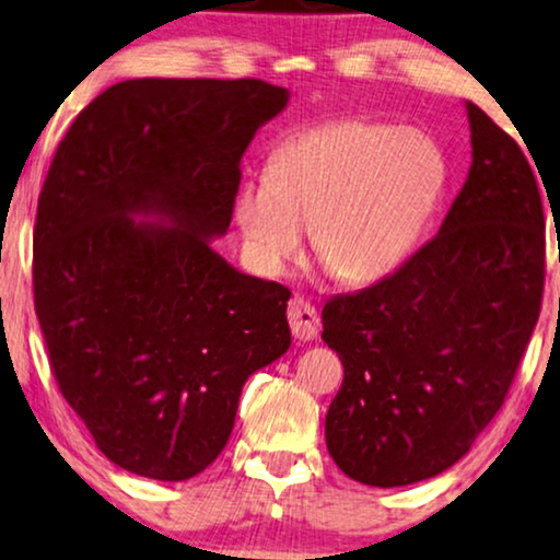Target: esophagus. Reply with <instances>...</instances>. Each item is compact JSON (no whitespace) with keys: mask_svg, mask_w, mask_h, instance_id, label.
Instances as JSON below:
<instances>
[{"mask_svg":"<svg viewBox=\"0 0 560 560\" xmlns=\"http://www.w3.org/2000/svg\"><path fill=\"white\" fill-rule=\"evenodd\" d=\"M288 320H290V328H293L295 339L313 341L318 336V328H320L318 311L313 308L308 301H303V298H293V301H290Z\"/></svg>","mask_w":560,"mask_h":560,"instance_id":"34e87169","label":"esophagus"}]
</instances>
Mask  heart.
I'll return each mask as SVG.
<instances>
[{
	"label": "heart",
	"instance_id": "b5f03b06",
	"mask_svg": "<svg viewBox=\"0 0 560 560\" xmlns=\"http://www.w3.org/2000/svg\"><path fill=\"white\" fill-rule=\"evenodd\" d=\"M448 178L435 137L389 121L343 119L290 135L267 173L242 180L232 211L259 270L282 275L305 249L364 285L395 272L423 236Z\"/></svg>",
	"mask_w": 560,
	"mask_h": 560
}]
</instances>
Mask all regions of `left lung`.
I'll list each match as a JSON object with an SVG mask.
<instances>
[{
    "label": "left lung",
    "mask_w": 560,
    "mask_h": 560,
    "mask_svg": "<svg viewBox=\"0 0 560 560\" xmlns=\"http://www.w3.org/2000/svg\"><path fill=\"white\" fill-rule=\"evenodd\" d=\"M466 114L471 167L439 234L320 313V339L343 364L326 446L370 487L454 466L502 408L540 316L546 219L533 167L477 104Z\"/></svg>",
    "instance_id": "8db88e82"
}]
</instances>
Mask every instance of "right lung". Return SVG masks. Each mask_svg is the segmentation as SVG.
<instances>
[{
  "label": "right lung",
  "instance_id": "1",
  "mask_svg": "<svg viewBox=\"0 0 560 560\" xmlns=\"http://www.w3.org/2000/svg\"><path fill=\"white\" fill-rule=\"evenodd\" d=\"M288 98L257 79L121 81L52 158L35 313L60 393L137 477L183 481L217 462L244 382L290 349V290L211 247L242 155Z\"/></svg>",
  "mask_w": 560,
  "mask_h": 560
}]
</instances>
